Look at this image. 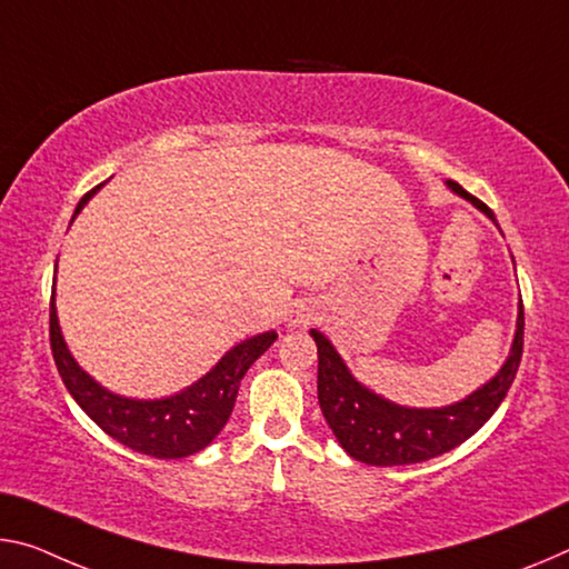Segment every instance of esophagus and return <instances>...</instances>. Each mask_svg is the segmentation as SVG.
<instances>
[{
	"instance_id": "esophagus-1",
	"label": "esophagus",
	"mask_w": 569,
	"mask_h": 569,
	"mask_svg": "<svg viewBox=\"0 0 569 569\" xmlns=\"http://www.w3.org/2000/svg\"><path fill=\"white\" fill-rule=\"evenodd\" d=\"M309 319H311V313L306 309H299L291 317V327H301V323H309Z\"/></svg>"
}]
</instances>
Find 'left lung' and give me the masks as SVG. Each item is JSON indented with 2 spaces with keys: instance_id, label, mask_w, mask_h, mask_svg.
I'll return each mask as SVG.
<instances>
[{
  "instance_id": "obj_1",
  "label": "left lung",
  "mask_w": 569,
  "mask_h": 569,
  "mask_svg": "<svg viewBox=\"0 0 569 569\" xmlns=\"http://www.w3.org/2000/svg\"><path fill=\"white\" fill-rule=\"evenodd\" d=\"M446 184L496 222L489 207L461 184L450 179ZM311 337L319 351V405L341 448L367 466H408L461 446L507 398L525 347V306L519 303L517 333L499 375L448 408H402L380 398L351 377L345 359L321 331L311 329Z\"/></svg>"
}]
</instances>
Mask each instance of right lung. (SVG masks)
I'll list each match as a JSON object with an SVG mask.
<instances>
[{"mask_svg":"<svg viewBox=\"0 0 569 569\" xmlns=\"http://www.w3.org/2000/svg\"><path fill=\"white\" fill-rule=\"evenodd\" d=\"M96 189H101V184ZM96 189H90L78 202L76 214L96 194ZM276 337V331H266L240 341L202 380H197L182 392L171 395V398L131 400L108 392L106 387L98 385L93 377L78 367L66 339H62L56 291H52L50 299L52 359H56L68 392L73 395V400L83 408L88 418L113 440L129 446L137 453L154 458H184L210 446L214 436L224 428V422H228L232 408H236L240 380L246 377L250 365L273 345Z\"/></svg>","mask_w":569,"mask_h":569,"instance_id":"right-lung-1","label":"right lung"}]
</instances>
